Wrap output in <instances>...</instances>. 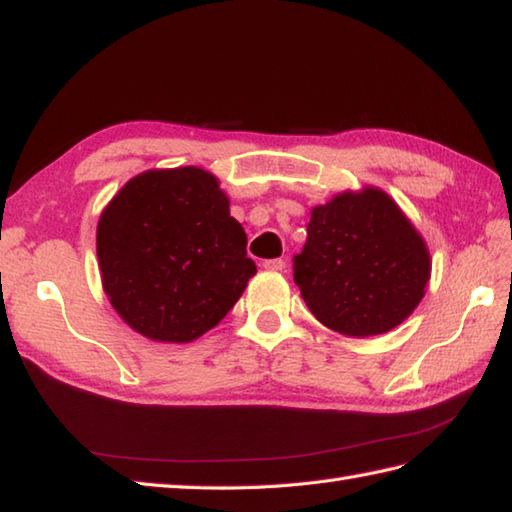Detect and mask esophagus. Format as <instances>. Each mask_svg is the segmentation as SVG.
I'll return each instance as SVG.
<instances>
[{
  "label": "esophagus",
  "mask_w": 512,
  "mask_h": 512,
  "mask_svg": "<svg viewBox=\"0 0 512 512\" xmlns=\"http://www.w3.org/2000/svg\"><path fill=\"white\" fill-rule=\"evenodd\" d=\"M264 268L268 270H284L286 268V262L281 257H275V259H266L264 262Z\"/></svg>",
  "instance_id": "obj_1"
}]
</instances>
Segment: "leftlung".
Masks as SVG:
<instances>
[{"label": "left lung", "instance_id": "obj_1", "mask_svg": "<svg viewBox=\"0 0 512 512\" xmlns=\"http://www.w3.org/2000/svg\"><path fill=\"white\" fill-rule=\"evenodd\" d=\"M310 312L347 336L389 332L418 306L429 253L394 200L378 189L336 195L317 206L308 239L292 257Z\"/></svg>", "mask_w": 512, "mask_h": 512}]
</instances>
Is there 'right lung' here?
Listing matches in <instances>:
<instances>
[{"mask_svg": "<svg viewBox=\"0 0 512 512\" xmlns=\"http://www.w3.org/2000/svg\"><path fill=\"white\" fill-rule=\"evenodd\" d=\"M96 253L116 312L167 343L215 328L257 273L226 195L195 167L129 180L101 215Z\"/></svg>", "mask_w": 512, "mask_h": 512, "instance_id": "right-lung-1", "label": "right lung"}]
</instances>
